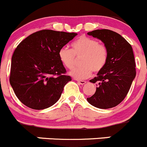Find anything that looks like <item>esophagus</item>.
Listing matches in <instances>:
<instances>
[{"instance_id": "obj_1", "label": "esophagus", "mask_w": 147, "mask_h": 147, "mask_svg": "<svg viewBox=\"0 0 147 147\" xmlns=\"http://www.w3.org/2000/svg\"><path fill=\"white\" fill-rule=\"evenodd\" d=\"M77 82L79 84H81V85H84V84L86 83V81H80V80H77Z\"/></svg>"}]
</instances>
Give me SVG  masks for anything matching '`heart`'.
Masks as SVG:
<instances>
[{
	"label": "heart",
	"instance_id": "1",
	"mask_svg": "<svg viewBox=\"0 0 147 147\" xmlns=\"http://www.w3.org/2000/svg\"><path fill=\"white\" fill-rule=\"evenodd\" d=\"M72 50L63 47L59 52V57L66 69L71 70L76 64L77 59H81L82 66L76 68L70 74L78 80L88 78L92 71L98 73L107 63L109 51L104 44L96 39L81 36L72 43Z\"/></svg>",
	"mask_w": 147,
	"mask_h": 147
}]
</instances>
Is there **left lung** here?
<instances>
[{"mask_svg": "<svg viewBox=\"0 0 147 147\" xmlns=\"http://www.w3.org/2000/svg\"><path fill=\"white\" fill-rule=\"evenodd\" d=\"M107 47L109 58L105 67L90 81L98 83L95 94L87 101L99 109H110L125 98L136 76V63L131 46L121 35L108 29L88 32Z\"/></svg>", "mask_w": 147, "mask_h": 147, "instance_id": "1", "label": "left lung"}]
</instances>
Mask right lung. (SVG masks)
<instances>
[{
  "instance_id": "obj_1",
  "label": "right lung",
  "mask_w": 147,
  "mask_h": 147,
  "mask_svg": "<svg viewBox=\"0 0 147 147\" xmlns=\"http://www.w3.org/2000/svg\"><path fill=\"white\" fill-rule=\"evenodd\" d=\"M76 35L41 30L18 45L11 59L9 81L24 105L33 109H44L59 99L71 77L66 75L59 52Z\"/></svg>"
}]
</instances>
